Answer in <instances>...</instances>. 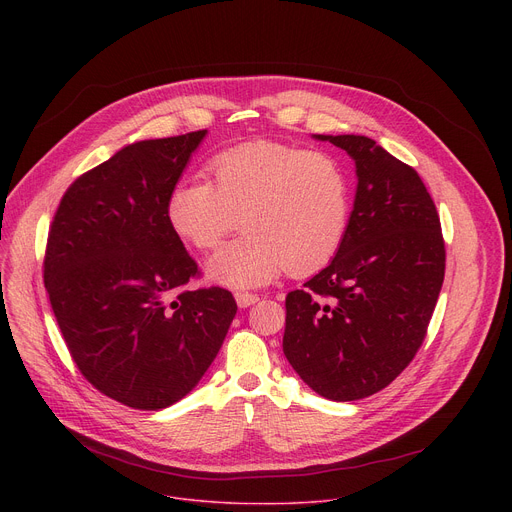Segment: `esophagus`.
<instances>
[{
	"mask_svg": "<svg viewBox=\"0 0 512 512\" xmlns=\"http://www.w3.org/2000/svg\"><path fill=\"white\" fill-rule=\"evenodd\" d=\"M235 300H237V306H239V308H249V306H253V304L259 302V296H257V294H249V291H237Z\"/></svg>",
	"mask_w": 512,
	"mask_h": 512,
	"instance_id": "34e87169",
	"label": "esophagus"
}]
</instances>
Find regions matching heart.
<instances>
[{
  "instance_id": "1",
  "label": "heart",
  "mask_w": 512,
  "mask_h": 512,
  "mask_svg": "<svg viewBox=\"0 0 512 512\" xmlns=\"http://www.w3.org/2000/svg\"><path fill=\"white\" fill-rule=\"evenodd\" d=\"M212 182H180L166 214L174 233L210 249L237 229L243 235L216 249L206 275L233 289L261 287L283 269L308 275L338 253L350 223L346 168L328 152L275 141H251L218 154Z\"/></svg>"
}]
</instances>
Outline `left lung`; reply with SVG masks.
<instances>
[{
  "label": "left lung",
  "instance_id": "8db88e82",
  "mask_svg": "<svg viewBox=\"0 0 512 512\" xmlns=\"http://www.w3.org/2000/svg\"><path fill=\"white\" fill-rule=\"evenodd\" d=\"M356 166L346 237L334 259L285 298L283 354L330 401L393 383L419 350L444 283L446 249L417 172L364 135H314Z\"/></svg>",
  "mask_w": 512,
  "mask_h": 512
}]
</instances>
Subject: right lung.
<instances>
[{
	"mask_svg": "<svg viewBox=\"0 0 512 512\" xmlns=\"http://www.w3.org/2000/svg\"><path fill=\"white\" fill-rule=\"evenodd\" d=\"M206 129L143 139L70 184L48 233L44 285L85 379L143 411L186 397L208 371L237 302L188 289L196 261L168 223V198Z\"/></svg>",
	"mask_w": 512,
	"mask_h": 512,
	"instance_id": "obj_1",
	"label": "right lung"
}]
</instances>
